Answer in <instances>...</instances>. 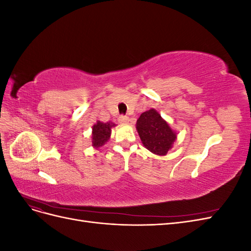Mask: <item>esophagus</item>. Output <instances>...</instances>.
Instances as JSON below:
<instances>
[{"label":"esophagus","mask_w":251,"mask_h":251,"mask_svg":"<svg viewBox=\"0 0 251 251\" xmlns=\"http://www.w3.org/2000/svg\"><path fill=\"white\" fill-rule=\"evenodd\" d=\"M118 120H119L120 124H126V123H128V120H130V118H128L126 115H120Z\"/></svg>","instance_id":"34e87169"}]
</instances>
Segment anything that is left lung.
<instances>
[{
  "mask_svg": "<svg viewBox=\"0 0 251 251\" xmlns=\"http://www.w3.org/2000/svg\"><path fill=\"white\" fill-rule=\"evenodd\" d=\"M136 126L143 146L156 155H166L177 138L176 133L154 109L142 113Z\"/></svg>",
  "mask_w": 251,
  "mask_h": 251,
  "instance_id": "obj_1",
  "label": "left lung"
}]
</instances>
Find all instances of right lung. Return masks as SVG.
<instances>
[{"label":"right lung","instance_id":"add662e5","mask_svg":"<svg viewBox=\"0 0 251 251\" xmlns=\"http://www.w3.org/2000/svg\"><path fill=\"white\" fill-rule=\"evenodd\" d=\"M116 125L108 121V123H100L97 121V124L93 126L92 131V144L95 148H100L107 142L111 136V128Z\"/></svg>","mask_w":251,"mask_h":251}]
</instances>
